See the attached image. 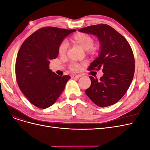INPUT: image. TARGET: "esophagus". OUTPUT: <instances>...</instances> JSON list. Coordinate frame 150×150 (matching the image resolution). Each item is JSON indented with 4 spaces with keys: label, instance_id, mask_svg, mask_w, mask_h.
<instances>
[{
    "label": "esophagus",
    "instance_id": "esophagus-1",
    "mask_svg": "<svg viewBox=\"0 0 150 150\" xmlns=\"http://www.w3.org/2000/svg\"><path fill=\"white\" fill-rule=\"evenodd\" d=\"M79 77H81V75H76V74H74V75L71 76V78L72 79H76V78H79Z\"/></svg>",
    "mask_w": 150,
    "mask_h": 150
}]
</instances>
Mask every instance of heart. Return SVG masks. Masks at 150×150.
Wrapping results in <instances>:
<instances>
[{
	"label": "heart",
	"instance_id": "obj_1",
	"mask_svg": "<svg viewBox=\"0 0 150 150\" xmlns=\"http://www.w3.org/2000/svg\"><path fill=\"white\" fill-rule=\"evenodd\" d=\"M72 41L74 43L79 45L83 49L86 50L88 53L94 52L95 48L93 46L94 44V39L91 36L86 33H78L75 34L72 38ZM67 49V43L65 41H62L58 47V52L61 56L66 54ZM69 69L71 71L76 72L80 70L81 65L78 62H72L69 66Z\"/></svg>",
	"mask_w": 150,
	"mask_h": 150
}]
</instances>
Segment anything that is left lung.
<instances>
[{
  "mask_svg": "<svg viewBox=\"0 0 150 150\" xmlns=\"http://www.w3.org/2000/svg\"><path fill=\"white\" fill-rule=\"evenodd\" d=\"M79 32L96 35L101 43L99 57L90 64L88 70L102 69L100 79L89 76L90 87L86 95L99 107L118 102L128 89L134 73V57L129 44L118 32L107 24L90 25Z\"/></svg>",
  "mask_w": 150,
  "mask_h": 150,
  "instance_id": "1",
  "label": "left lung"
}]
</instances>
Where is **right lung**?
<instances>
[{"mask_svg": "<svg viewBox=\"0 0 150 150\" xmlns=\"http://www.w3.org/2000/svg\"><path fill=\"white\" fill-rule=\"evenodd\" d=\"M76 29L45 27L27 38L17 53L16 77L28 101L39 108H49L56 101L71 77L59 76L49 69L51 59L58 56V47Z\"/></svg>", "mask_w": 150, "mask_h": 150, "instance_id": "obj_1", "label": "right lung"}]
</instances>
